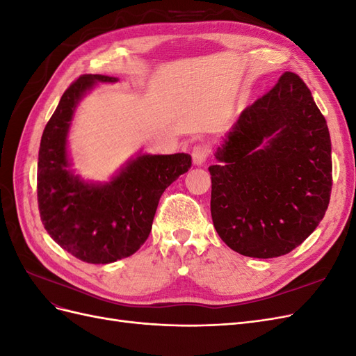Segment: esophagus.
Masks as SVG:
<instances>
[{
  "instance_id": "esophagus-1",
  "label": "esophagus",
  "mask_w": 356,
  "mask_h": 356,
  "mask_svg": "<svg viewBox=\"0 0 356 356\" xmlns=\"http://www.w3.org/2000/svg\"><path fill=\"white\" fill-rule=\"evenodd\" d=\"M208 154H209V152H208V147L207 145H203V144L195 145V147H193V149H191L193 163L197 165V166L203 165L204 161H207V159H208Z\"/></svg>"
}]
</instances>
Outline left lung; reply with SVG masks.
Here are the masks:
<instances>
[{
    "instance_id": "1",
    "label": "left lung",
    "mask_w": 356,
    "mask_h": 356,
    "mask_svg": "<svg viewBox=\"0 0 356 356\" xmlns=\"http://www.w3.org/2000/svg\"><path fill=\"white\" fill-rule=\"evenodd\" d=\"M209 166L213 227L233 251L273 258L324 218L332 186L325 117L305 81L285 72L246 106Z\"/></svg>"
}]
</instances>
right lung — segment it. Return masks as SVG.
<instances>
[{
    "label": "right lung",
    "instance_id": "add662e5",
    "mask_svg": "<svg viewBox=\"0 0 356 356\" xmlns=\"http://www.w3.org/2000/svg\"><path fill=\"white\" fill-rule=\"evenodd\" d=\"M115 77L84 74L62 95L38 152L37 196L44 229L79 260L108 264L135 254L147 241L160 196L191 166V156L139 154L110 182H86L70 169L67 136L79 101L96 83Z\"/></svg>",
    "mask_w": 356,
    "mask_h": 356
}]
</instances>
